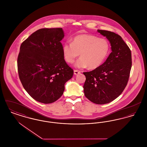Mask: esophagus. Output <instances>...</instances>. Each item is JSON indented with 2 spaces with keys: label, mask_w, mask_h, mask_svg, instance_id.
Instances as JSON below:
<instances>
[{
  "label": "esophagus",
  "mask_w": 147,
  "mask_h": 147,
  "mask_svg": "<svg viewBox=\"0 0 147 147\" xmlns=\"http://www.w3.org/2000/svg\"><path fill=\"white\" fill-rule=\"evenodd\" d=\"M79 73H80V71L77 70H74V74L75 75H77V74H79Z\"/></svg>",
  "instance_id": "esophagus-1"
}]
</instances>
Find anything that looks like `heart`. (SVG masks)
Wrapping results in <instances>:
<instances>
[{
  "mask_svg": "<svg viewBox=\"0 0 147 147\" xmlns=\"http://www.w3.org/2000/svg\"><path fill=\"white\" fill-rule=\"evenodd\" d=\"M110 52V44L107 39L88 34L78 35L71 43L66 42L62 46L63 57L67 63H73L80 54L81 57L74 64L77 68H97L105 62Z\"/></svg>",
  "mask_w": 147,
  "mask_h": 147,
  "instance_id": "b5f03b06",
  "label": "heart"
}]
</instances>
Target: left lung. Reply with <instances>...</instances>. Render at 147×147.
<instances>
[{
    "instance_id": "1",
    "label": "left lung",
    "mask_w": 147,
    "mask_h": 147,
    "mask_svg": "<svg viewBox=\"0 0 147 147\" xmlns=\"http://www.w3.org/2000/svg\"><path fill=\"white\" fill-rule=\"evenodd\" d=\"M111 45V53L99 67L84 72V95L93 103L102 105L116 99L124 90L132 66L131 52L122 37L111 31L98 30Z\"/></svg>"
}]
</instances>
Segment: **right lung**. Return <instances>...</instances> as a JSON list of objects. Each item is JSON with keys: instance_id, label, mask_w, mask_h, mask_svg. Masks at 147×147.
<instances>
[{"instance_id": "add662e5", "label": "right lung", "mask_w": 147, "mask_h": 147, "mask_svg": "<svg viewBox=\"0 0 147 147\" xmlns=\"http://www.w3.org/2000/svg\"><path fill=\"white\" fill-rule=\"evenodd\" d=\"M64 37L62 28H41L21 43L19 78L25 90L40 102L51 104L61 98L64 84L73 76L63 57Z\"/></svg>"}]
</instances>
